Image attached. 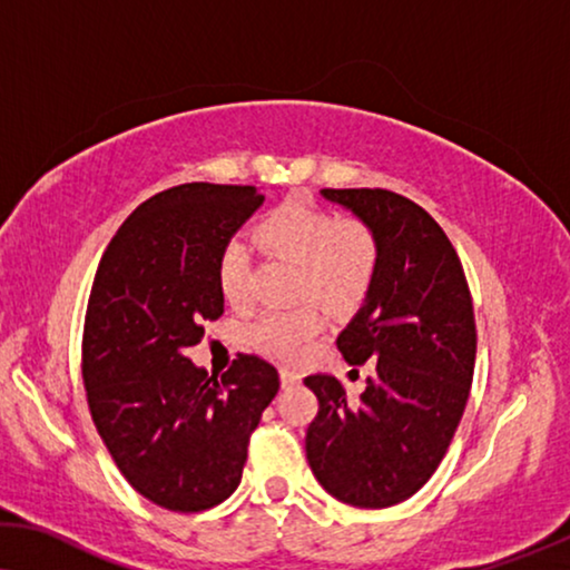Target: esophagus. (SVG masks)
Listing matches in <instances>:
<instances>
[{
	"label": "esophagus",
	"instance_id": "34e87169",
	"mask_svg": "<svg viewBox=\"0 0 570 570\" xmlns=\"http://www.w3.org/2000/svg\"><path fill=\"white\" fill-rule=\"evenodd\" d=\"M299 380H302L299 372H294V368H288V366H282V384H284V387H294V384Z\"/></svg>",
	"mask_w": 570,
	"mask_h": 570
}]
</instances>
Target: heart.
<instances>
[{
	"instance_id": "1",
	"label": "heart",
	"mask_w": 570,
	"mask_h": 570,
	"mask_svg": "<svg viewBox=\"0 0 570 570\" xmlns=\"http://www.w3.org/2000/svg\"><path fill=\"white\" fill-rule=\"evenodd\" d=\"M263 250L299 263V294H312L327 307L356 304L372 284L380 247L372 227L358 216H335L309 196L296 194L263 216L253 229ZM216 286L229 304L250 294V253L243 239H227L216 255ZM323 331L315 307L278 309L253 325L250 341L263 354L294 358Z\"/></svg>"
}]
</instances>
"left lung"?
<instances>
[{
    "mask_svg": "<svg viewBox=\"0 0 570 570\" xmlns=\"http://www.w3.org/2000/svg\"><path fill=\"white\" fill-rule=\"evenodd\" d=\"M372 227L380 261L364 307L338 335L348 364L374 358L351 400L331 374L307 426L309 468L327 493L358 509L411 499L444 460L475 372V312L460 255L426 208L384 188H323Z\"/></svg>",
    "mask_w": 570,
    "mask_h": 570,
    "instance_id": "obj_1",
    "label": "left lung"
}]
</instances>
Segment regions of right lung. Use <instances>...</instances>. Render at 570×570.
I'll return each mask as SVG.
<instances>
[{
	"instance_id": "add662e5",
	"label": "right lung",
	"mask_w": 570,
	"mask_h": 570,
	"mask_svg": "<svg viewBox=\"0 0 570 570\" xmlns=\"http://www.w3.org/2000/svg\"><path fill=\"white\" fill-rule=\"evenodd\" d=\"M263 204L253 186L186 183L136 206L102 253L87 302L82 380L121 475L157 507L229 499L278 392L274 364L237 354L219 380L186 356L224 312L216 255Z\"/></svg>"
}]
</instances>
